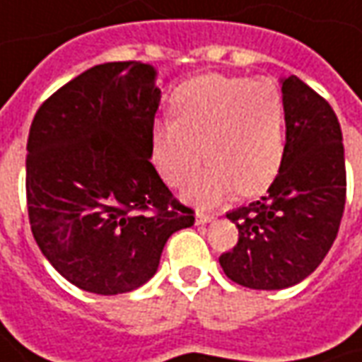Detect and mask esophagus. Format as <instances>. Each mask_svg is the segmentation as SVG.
I'll return each mask as SVG.
<instances>
[{
	"instance_id": "obj_1",
	"label": "esophagus",
	"mask_w": 362,
	"mask_h": 362,
	"mask_svg": "<svg viewBox=\"0 0 362 362\" xmlns=\"http://www.w3.org/2000/svg\"><path fill=\"white\" fill-rule=\"evenodd\" d=\"M214 218H216V214L213 213H197V224L213 223Z\"/></svg>"
}]
</instances>
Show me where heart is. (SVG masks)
Here are the masks:
<instances>
[{
    "label": "heart",
    "mask_w": 362,
    "mask_h": 362,
    "mask_svg": "<svg viewBox=\"0 0 362 362\" xmlns=\"http://www.w3.org/2000/svg\"><path fill=\"white\" fill-rule=\"evenodd\" d=\"M173 122L151 129V159L169 185L185 187L203 163L211 165L187 189V199L214 205L238 189L258 195L274 183L286 156V112L276 84L206 74L171 98ZM206 151L203 152L202 149Z\"/></svg>",
    "instance_id": "obj_1"
}]
</instances>
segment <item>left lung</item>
Masks as SVG:
<instances>
[{"mask_svg":"<svg viewBox=\"0 0 362 362\" xmlns=\"http://www.w3.org/2000/svg\"><path fill=\"white\" fill-rule=\"evenodd\" d=\"M286 156L260 201L226 214L238 243L218 262L250 290H284L323 262L345 209L347 175L343 134L325 98L298 76L281 78Z\"/></svg>","mask_w":362,"mask_h":362,"instance_id":"1","label":"left lung"}]
</instances>
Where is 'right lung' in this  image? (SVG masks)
Here are the masks:
<instances>
[{
  "label": "right lung",
  "mask_w": 362,
  "mask_h": 362,
  "mask_svg": "<svg viewBox=\"0 0 362 362\" xmlns=\"http://www.w3.org/2000/svg\"><path fill=\"white\" fill-rule=\"evenodd\" d=\"M151 64L104 62L49 96L27 139V209L45 258L100 296L153 278L167 238L195 223L151 165L161 90Z\"/></svg>",
  "instance_id": "right-lung-1"
}]
</instances>
